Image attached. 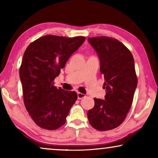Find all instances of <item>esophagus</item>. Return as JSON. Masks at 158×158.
I'll list each match as a JSON object with an SVG mask.
<instances>
[{
	"instance_id": "34e87169",
	"label": "esophagus",
	"mask_w": 158,
	"mask_h": 158,
	"mask_svg": "<svg viewBox=\"0 0 158 158\" xmlns=\"http://www.w3.org/2000/svg\"><path fill=\"white\" fill-rule=\"evenodd\" d=\"M85 95L83 94H81V93H77V98L78 99H82L83 98H85Z\"/></svg>"
}]
</instances>
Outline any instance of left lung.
<instances>
[{"label": "left lung", "mask_w": 158, "mask_h": 158, "mask_svg": "<svg viewBox=\"0 0 158 158\" xmlns=\"http://www.w3.org/2000/svg\"><path fill=\"white\" fill-rule=\"evenodd\" d=\"M100 60V71L104 76V100L94 98L88 110L90 124L98 131L111 130L127 117L137 85L135 60L131 52L119 41L108 36L88 38Z\"/></svg>", "instance_id": "1"}]
</instances>
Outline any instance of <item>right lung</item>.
Wrapping results in <instances>:
<instances>
[{
	"mask_svg": "<svg viewBox=\"0 0 158 158\" xmlns=\"http://www.w3.org/2000/svg\"><path fill=\"white\" fill-rule=\"evenodd\" d=\"M85 38L46 35L31 42L23 54L19 75L24 105L41 128L55 130L64 124L77 98L75 91L54 86V80Z\"/></svg>",
	"mask_w": 158,
	"mask_h": 158,
	"instance_id": "1",
	"label": "right lung"
}]
</instances>
